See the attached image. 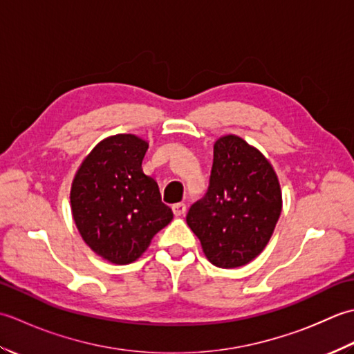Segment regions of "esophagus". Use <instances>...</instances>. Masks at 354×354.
Returning a JSON list of instances; mask_svg holds the SVG:
<instances>
[{
    "label": "esophagus",
    "instance_id": "34e87169",
    "mask_svg": "<svg viewBox=\"0 0 354 354\" xmlns=\"http://www.w3.org/2000/svg\"><path fill=\"white\" fill-rule=\"evenodd\" d=\"M172 212H174L176 217H182V215H185L186 212V205L185 203H177L172 206Z\"/></svg>",
    "mask_w": 354,
    "mask_h": 354
}]
</instances>
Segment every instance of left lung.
I'll return each instance as SVG.
<instances>
[{"instance_id":"obj_1","label":"left lung","mask_w":354,"mask_h":354,"mask_svg":"<svg viewBox=\"0 0 354 354\" xmlns=\"http://www.w3.org/2000/svg\"><path fill=\"white\" fill-rule=\"evenodd\" d=\"M283 209V192L272 163L240 136L214 145L206 197L189 207L187 226L214 266L240 268L268 246Z\"/></svg>"}]
</instances>
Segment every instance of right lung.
<instances>
[{
    "label": "right lung",
    "instance_id": "1",
    "mask_svg": "<svg viewBox=\"0 0 354 354\" xmlns=\"http://www.w3.org/2000/svg\"><path fill=\"white\" fill-rule=\"evenodd\" d=\"M148 142L136 134L105 137L77 168L70 189L75 225L96 255L113 264L140 258L172 220L153 177L142 169Z\"/></svg>",
    "mask_w": 354,
    "mask_h": 354
}]
</instances>
